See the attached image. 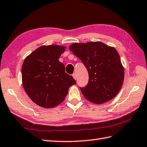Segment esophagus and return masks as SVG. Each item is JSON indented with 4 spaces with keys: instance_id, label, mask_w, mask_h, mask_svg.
I'll list each match as a JSON object with an SVG mask.
<instances>
[{
    "instance_id": "34e87169",
    "label": "esophagus",
    "mask_w": 147,
    "mask_h": 147,
    "mask_svg": "<svg viewBox=\"0 0 147 147\" xmlns=\"http://www.w3.org/2000/svg\"><path fill=\"white\" fill-rule=\"evenodd\" d=\"M73 78L75 79V80H76V79H77V76H76V74H75V73H74V74H73Z\"/></svg>"
}]
</instances>
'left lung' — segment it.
<instances>
[{
  "label": "left lung",
  "instance_id": "left-lung-1",
  "mask_svg": "<svg viewBox=\"0 0 147 147\" xmlns=\"http://www.w3.org/2000/svg\"><path fill=\"white\" fill-rule=\"evenodd\" d=\"M69 49L84 65L89 73V82L80 89L89 101L101 104L118 94L124 78L120 57L114 47L101 42L74 43Z\"/></svg>",
  "mask_w": 147,
  "mask_h": 147
}]
</instances>
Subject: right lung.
Here are the masks:
<instances>
[{"label":"right lung","instance_id":"1","mask_svg":"<svg viewBox=\"0 0 147 147\" xmlns=\"http://www.w3.org/2000/svg\"><path fill=\"white\" fill-rule=\"evenodd\" d=\"M65 50L63 46L43 45L24 59L22 68L23 85L37 105L46 108L57 106L64 101L69 87L76 84L58 60Z\"/></svg>","mask_w":147,"mask_h":147}]
</instances>
